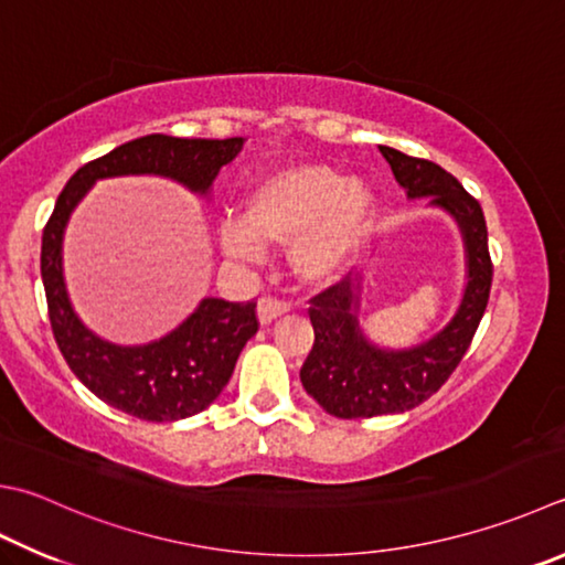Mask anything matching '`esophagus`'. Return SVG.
<instances>
[{
	"label": "esophagus",
	"instance_id": "1",
	"mask_svg": "<svg viewBox=\"0 0 565 565\" xmlns=\"http://www.w3.org/2000/svg\"><path fill=\"white\" fill-rule=\"evenodd\" d=\"M287 310H290V302L278 300V297H260V300H258L260 324H270L273 319L282 317Z\"/></svg>",
	"mask_w": 565,
	"mask_h": 565
}]
</instances>
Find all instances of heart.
I'll return each instance as SVG.
<instances>
[{
  "mask_svg": "<svg viewBox=\"0 0 565 565\" xmlns=\"http://www.w3.org/2000/svg\"><path fill=\"white\" fill-rule=\"evenodd\" d=\"M374 196L329 164H290L260 179L243 204V221H226L218 241L236 260H258L263 246H292L295 270L307 280L332 278L366 236Z\"/></svg>",
  "mask_w": 565,
  "mask_h": 565,
  "instance_id": "b5f03b06",
  "label": "heart"
}]
</instances>
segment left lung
Instances as JSON below:
<instances>
[{
  "mask_svg": "<svg viewBox=\"0 0 565 565\" xmlns=\"http://www.w3.org/2000/svg\"><path fill=\"white\" fill-rule=\"evenodd\" d=\"M411 199L430 196L460 223L467 250V287L452 322L420 347L383 351L371 347L356 322L359 285L342 278L310 300L315 344L300 369L305 391L334 418H374L428 401L460 364L480 327L492 290L487 221L480 201L430 159L379 147Z\"/></svg>",
  "mask_w": 565,
  "mask_h": 565,
  "instance_id": "obj_1",
  "label": "left lung"
}]
</instances>
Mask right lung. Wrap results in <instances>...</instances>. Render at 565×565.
Segmentation results:
<instances>
[{
  "mask_svg": "<svg viewBox=\"0 0 565 565\" xmlns=\"http://www.w3.org/2000/svg\"><path fill=\"white\" fill-rule=\"evenodd\" d=\"M246 137L186 140L147 135L115 147L83 164L58 194L41 238L44 280L53 339L73 374L100 401L140 420L169 423L204 411L226 386L241 349L258 332L255 302L206 297L199 310L172 334L145 347H115L81 324L68 302L61 268L63 228L73 206L95 179L122 174L172 177L206 194L218 169L241 152Z\"/></svg>",
  "mask_w": 565,
  "mask_h": 565,
  "instance_id": "1",
  "label": "right lung"
}]
</instances>
